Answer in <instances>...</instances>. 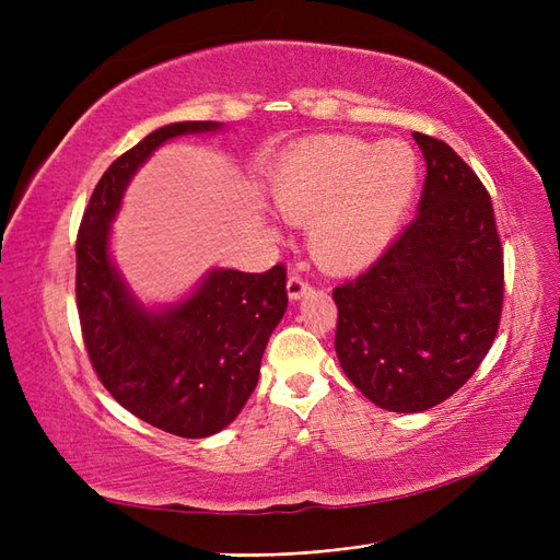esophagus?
Wrapping results in <instances>:
<instances>
[{"label":"esophagus","mask_w":560,"mask_h":560,"mask_svg":"<svg viewBox=\"0 0 560 560\" xmlns=\"http://www.w3.org/2000/svg\"><path fill=\"white\" fill-rule=\"evenodd\" d=\"M308 290H311V284L299 273H292L290 280H287V296H290L292 301H299Z\"/></svg>","instance_id":"1"}]
</instances>
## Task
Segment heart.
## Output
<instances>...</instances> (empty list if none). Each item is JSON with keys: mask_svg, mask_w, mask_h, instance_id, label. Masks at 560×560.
<instances>
[{"mask_svg": "<svg viewBox=\"0 0 560 560\" xmlns=\"http://www.w3.org/2000/svg\"><path fill=\"white\" fill-rule=\"evenodd\" d=\"M418 179V156L406 142L334 135L284 154L270 194L282 217L311 224L308 245L322 266L352 270L393 243Z\"/></svg>", "mask_w": 560, "mask_h": 560, "instance_id": "b5f03b06", "label": "heart"}]
</instances>
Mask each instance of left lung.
<instances>
[{"mask_svg":"<svg viewBox=\"0 0 560 560\" xmlns=\"http://www.w3.org/2000/svg\"><path fill=\"white\" fill-rule=\"evenodd\" d=\"M428 177L413 222L362 276L336 287V354L385 411L442 404L479 369L502 315L493 202L455 151L413 132Z\"/></svg>","mask_w":560,"mask_h":560,"instance_id":"obj_1","label":"left lung"}]
</instances>
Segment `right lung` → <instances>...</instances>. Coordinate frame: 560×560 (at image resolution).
I'll use <instances>...</instances> for the list:
<instances>
[{
  "label": "right lung",
  "mask_w": 560,
  "mask_h": 560,
  "mask_svg": "<svg viewBox=\"0 0 560 560\" xmlns=\"http://www.w3.org/2000/svg\"><path fill=\"white\" fill-rule=\"evenodd\" d=\"M217 121H182L149 132L100 177L77 238V308L97 378L132 416L186 439L235 420L259 381L270 334L287 311V273L212 268L196 290L163 308L130 292L109 254L126 186L154 151Z\"/></svg>",
  "instance_id": "obj_1"
}]
</instances>
